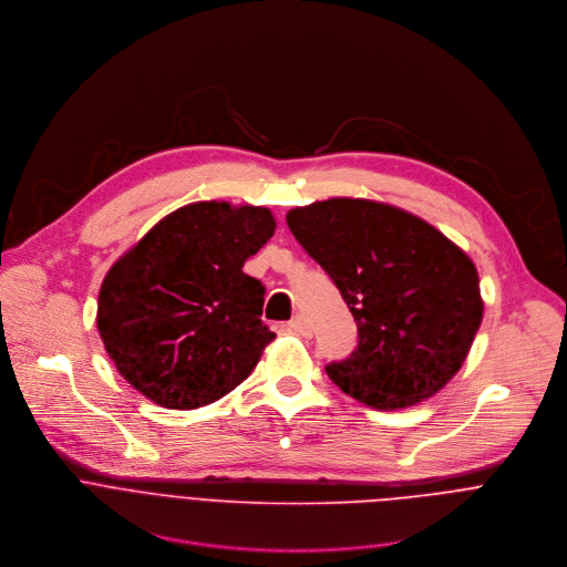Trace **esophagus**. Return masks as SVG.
I'll return each mask as SVG.
<instances>
[{
    "mask_svg": "<svg viewBox=\"0 0 567 567\" xmlns=\"http://www.w3.org/2000/svg\"><path fill=\"white\" fill-rule=\"evenodd\" d=\"M288 330H290V332H297V334H301V337H310V326H308V321H306L303 317L290 319V321H288Z\"/></svg>",
    "mask_w": 567,
    "mask_h": 567,
    "instance_id": "34e87169",
    "label": "esophagus"
}]
</instances>
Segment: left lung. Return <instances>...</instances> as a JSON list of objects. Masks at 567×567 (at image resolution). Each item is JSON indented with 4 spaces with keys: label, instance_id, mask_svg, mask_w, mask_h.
Instances as JSON below:
<instances>
[{
    "label": "left lung",
    "instance_id": "left-lung-1",
    "mask_svg": "<svg viewBox=\"0 0 567 567\" xmlns=\"http://www.w3.org/2000/svg\"><path fill=\"white\" fill-rule=\"evenodd\" d=\"M286 221L357 321V348L326 365L330 381L374 410L436 394L483 319L470 257L423 219L365 199L317 202Z\"/></svg>",
    "mask_w": 567,
    "mask_h": 567
}]
</instances>
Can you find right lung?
<instances>
[{"mask_svg": "<svg viewBox=\"0 0 567 567\" xmlns=\"http://www.w3.org/2000/svg\"><path fill=\"white\" fill-rule=\"evenodd\" d=\"M268 208L199 202L164 217L106 275L97 328L120 374L171 410L235 390L275 339L266 288L241 268L270 237Z\"/></svg>", "mask_w": 567, "mask_h": 567, "instance_id": "1", "label": "right lung"}]
</instances>
